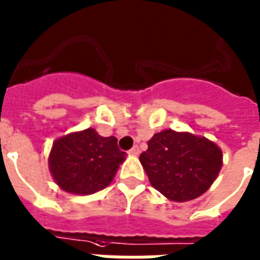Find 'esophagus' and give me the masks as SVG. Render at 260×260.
Returning a JSON list of instances; mask_svg holds the SVG:
<instances>
[{
	"mask_svg": "<svg viewBox=\"0 0 260 260\" xmlns=\"http://www.w3.org/2000/svg\"><path fill=\"white\" fill-rule=\"evenodd\" d=\"M129 154H131V155H139V154H140V150H139L138 146H135V147L131 148Z\"/></svg>",
	"mask_w": 260,
	"mask_h": 260,
	"instance_id": "1",
	"label": "esophagus"
}]
</instances>
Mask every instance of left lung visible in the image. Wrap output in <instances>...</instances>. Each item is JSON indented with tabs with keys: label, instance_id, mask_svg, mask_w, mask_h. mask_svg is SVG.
<instances>
[{
	"label": "left lung",
	"instance_id": "obj_1",
	"mask_svg": "<svg viewBox=\"0 0 260 260\" xmlns=\"http://www.w3.org/2000/svg\"><path fill=\"white\" fill-rule=\"evenodd\" d=\"M139 159L156 191L172 202L203 195L222 168V150L205 136L165 129L152 136Z\"/></svg>",
	"mask_w": 260,
	"mask_h": 260
}]
</instances>
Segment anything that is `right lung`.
Instances as JSON below:
<instances>
[{
	"mask_svg": "<svg viewBox=\"0 0 260 260\" xmlns=\"http://www.w3.org/2000/svg\"><path fill=\"white\" fill-rule=\"evenodd\" d=\"M125 158L114 136L104 138L94 128H87L55 139L49 170L62 191L91 195L112 183Z\"/></svg>",
	"mask_w": 260,
	"mask_h": 260,
	"instance_id": "add662e5",
	"label": "right lung"
}]
</instances>
